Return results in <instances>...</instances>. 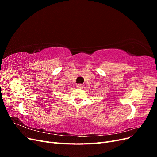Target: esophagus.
Masks as SVG:
<instances>
[{
	"label": "esophagus",
	"mask_w": 157,
	"mask_h": 157,
	"mask_svg": "<svg viewBox=\"0 0 157 157\" xmlns=\"http://www.w3.org/2000/svg\"><path fill=\"white\" fill-rule=\"evenodd\" d=\"M77 87L78 88H84V84H77Z\"/></svg>",
	"instance_id": "obj_1"
}]
</instances>
